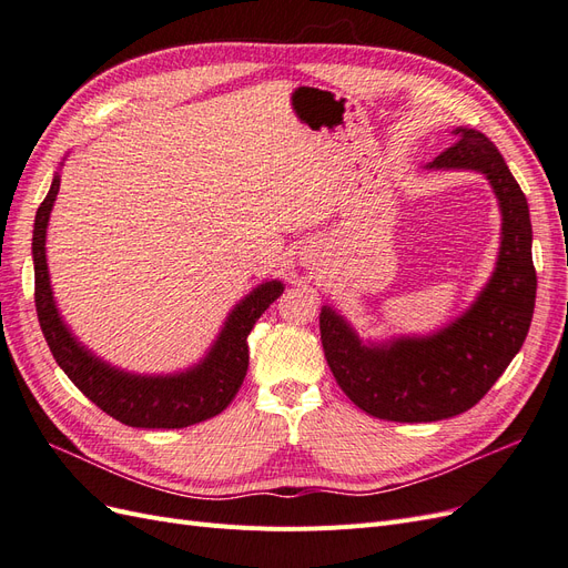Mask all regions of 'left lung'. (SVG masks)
<instances>
[{
  "label": "left lung",
  "mask_w": 568,
  "mask_h": 568,
  "mask_svg": "<svg viewBox=\"0 0 568 568\" xmlns=\"http://www.w3.org/2000/svg\"><path fill=\"white\" fill-rule=\"evenodd\" d=\"M457 142L426 170H471L493 186L503 232L495 270L476 301L426 336L363 341L334 305L320 332L336 384L367 415L386 422H438L474 407L524 346L536 307L528 203L500 151L484 132L453 130Z\"/></svg>",
  "instance_id": "obj_1"
}]
</instances>
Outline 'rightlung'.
<instances>
[{
	"mask_svg": "<svg viewBox=\"0 0 568 568\" xmlns=\"http://www.w3.org/2000/svg\"><path fill=\"white\" fill-rule=\"evenodd\" d=\"M61 186L51 180L32 230L36 263V307L47 346L59 367L88 398L113 419L136 428H184L211 419L225 409L244 384L248 369V334L255 320L284 294L280 280L257 284L239 301L213 346L196 365L175 374H134L113 367L84 348L59 313L47 267V227Z\"/></svg>",
	"mask_w": 568,
	"mask_h": 568,
	"instance_id": "add662e5",
	"label": "right lung"
}]
</instances>
